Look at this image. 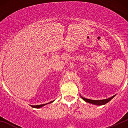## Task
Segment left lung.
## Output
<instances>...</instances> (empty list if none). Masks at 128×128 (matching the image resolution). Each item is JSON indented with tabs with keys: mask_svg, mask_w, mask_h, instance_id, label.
<instances>
[{
	"mask_svg": "<svg viewBox=\"0 0 128 128\" xmlns=\"http://www.w3.org/2000/svg\"><path fill=\"white\" fill-rule=\"evenodd\" d=\"M115 96H112V98H108V99H103V100H91V99H86V98H82V96H81V98L84 100H85L86 102H89V103H91V104H96V105H103L106 104L107 102H108L110 100H111V99H113V98L115 97Z\"/></svg>",
	"mask_w": 128,
	"mask_h": 128,
	"instance_id": "8db88e82",
	"label": "left lung"
}]
</instances>
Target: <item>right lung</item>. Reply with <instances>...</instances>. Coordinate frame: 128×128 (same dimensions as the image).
<instances>
[{
    "instance_id": "obj_1",
    "label": "right lung",
    "mask_w": 128,
    "mask_h": 128,
    "mask_svg": "<svg viewBox=\"0 0 128 128\" xmlns=\"http://www.w3.org/2000/svg\"><path fill=\"white\" fill-rule=\"evenodd\" d=\"M52 101H51L50 102H52ZM49 103V102H48ZM48 104V103H47ZM47 104H40V105H36V106H31L32 107H33V108H40V107H42L43 106H44V105H46Z\"/></svg>"
}]
</instances>
